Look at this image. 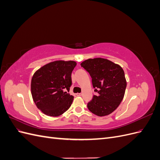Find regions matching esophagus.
I'll return each mask as SVG.
<instances>
[{"label":"esophagus","mask_w":160,"mask_h":160,"mask_svg":"<svg viewBox=\"0 0 160 160\" xmlns=\"http://www.w3.org/2000/svg\"><path fill=\"white\" fill-rule=\"evenodd\" d=\"M77 95H78V96H81V95H82V93H77Z\"/></svg>","instance_id":"esophagus-1"}]
</instances>
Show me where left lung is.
<instances>
[{"instance_id":"obj_1","label":"left lung","mask_w":160,"mask_h":160,"mask_svg":"<svg viewBox=\"0 0 160 160\" xmlns=\"http://www.w3.org/2000/svg\"><path fill=\"white\" fill-rule=\"evenodd\" d=\"M81 65L89 73L94 91L98 93L88 103V108L98 116L111 113L122 102L126 89L123 69L102 58L89 59Z\"/></svg>"}]
</instances>
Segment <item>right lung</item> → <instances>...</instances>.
Here are the masks:
<instances>
[{
	"label": "right lung",
	"instance_id": "add662e5",
	"mask_svg": "<svg viewBox=\"0 0 160 160\" xmlns=\"http://www.w3.org/2000/svg\"><path fill=\"white\" fill-rule=\"evenodd\" d=\"M76 65L72 61H57L42 67L33 75L32 99L43 113L57 117L70 108L73 96L68 92L72 85V71Z\"/></svg>",
	"mask_w": 160,
	"mask_h": 160
}]
</instances>
